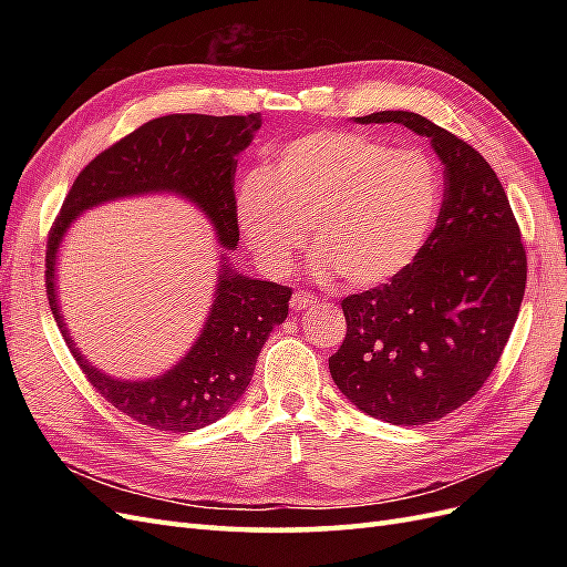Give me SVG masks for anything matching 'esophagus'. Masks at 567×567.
<instances>
[{"mask_svg": "<svg viewBox=\"0 0 567 567\" xmlns=\"http://www.w3.org/2000/svg\"><path fill=\"white\" fill-rule=\"evenodd\" d=\"M312 305H317V298L310 293H302V290H298V293L290 298V307H293V310H310Z\"/></svg>", "mask_w": 567, "mask_h": 567, "instance_id": "esophagus-1", "label": "esophagus"}]
</instances>
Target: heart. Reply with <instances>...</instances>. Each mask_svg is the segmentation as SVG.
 <instances>
[{
	"label": "heart",
	"instance_id": "obj_1",
	"mask_svg": "<svg viewBox=\"0 0 567 567\" xmlns=\"http://www.w3.org/2000/svg\"><path fill=\"white\" fill-rule=\"evenodd\" d=\"M442 203L437 163L419 148H390L357 132H312L271 153L265 173L236 188L238 231L271 277L293 269L307 246L312 271L371 288L416 260Z\"/></svg>",
	"mask_w": 567,
	"mask_h": 567
}]
</instances>
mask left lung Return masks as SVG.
Listing matches in <instances>:
<instances>
[{
  "label": "left lung",
  "mask_w": 567,
  "mask_h": 567,
  "mask_svg": "<svg viewBox=\"0 0 567 567\" xmlns=\"http://www.w3.org/2000/svg\"><path fill=\"white\" fill-rule=\"evenodd\" d=\"M354 123L427 136L444 200L400 277L340 302L348 336L329 359L331 379L364 414L423 425L468 402L499 362L525 296V248L499 177L473 146L411 111Z\"/></svg>",
  "instance_id": "8db88e82"
}]
</instances>
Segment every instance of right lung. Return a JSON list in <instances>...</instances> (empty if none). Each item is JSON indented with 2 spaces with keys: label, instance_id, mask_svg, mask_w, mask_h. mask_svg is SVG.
<instances>
[{
  "label": "right lung",
  "instance_id": "right-lung-1",
  "mask_svg": "<svg viewBox=\"0 0 567 567\" xmlns=\"http://www.w3.org/2000/svg\"><path fill=\"white\" fill-rule=\"evenodd\" d=\"M260 127V113L221 117L173 113L151 120L82 169L49 234L47 296L68 348L101 398L156 431L194 433L227 416L250 385L274 326L288 317L290 288L252 279L229 260L238 246L236 156L250 146ZM161 193L192 202L212 221L220 244L214 305L195 346L179 363L153 380H115L96 370L66 331L55 286L58 250L66 229L87 209Z\"/></svg>",
  "mask_w": 567,
  "mask_h": 567
}]
</instances>
